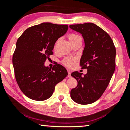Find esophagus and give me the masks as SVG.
<instances>
[{"label":"esophagus","instance_id":"esophagus-1","mask_svg":"<svg viewBox=\"0 0 130 130\" xmlns=\"http://www.w3.org/2000/svg\"><path fill=\"white\" fill-rule=\"evenodd\" d=\"M68 77H71V71L69 70H68Z\"/></svg>","mask_w":130,"mask_h":130}]
</instances>
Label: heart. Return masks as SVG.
Returning <instances> with one entry per match:
<instances>
[{
    "label": "heart",
    "instance_id": "b5f03b06",
    "mask_svg": "<svg viewBox=\"0 0 130 130\" xmlns=\"http://www.w3.org/2000/svg\"><path fill=\"white\" fill-rule=\"evenodd\" d=\"M78 39H81L80 36H79V35L76 34H71L69 36V39L70 42H72L74 40ZM57 42H56L54 44V49L56 48V46H57ZM76 60H77V59L76 57H65V59L62 60V63L65 66H66L68 68H72L74 66L75 63H76Z\"/></svg>",
    "mask_w": 130,
    "mask_h": 130
}]
</instances>
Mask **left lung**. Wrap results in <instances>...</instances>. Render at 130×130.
<instances>
[{
    "label": "left lung",
    "mask_w": 130,
    "mask_h": 130,
    "mask_svg": "<svg viewBox=\"0 0 130 130\" xmlns=\"http://www.w3.org/2000/svg\"><path fill=\"white\" fill-rule=\"evenodd\" d=\"M70 27L84 37L85 48L80 65L87 69L84 76L78 71L71 73L77 85L71 90L70 96L77 104H92L104 93L115 72V46L109 34L94 23L71 25Z\"/></svg>",
    "instance_id": "8db88e82"
}]
</instances>
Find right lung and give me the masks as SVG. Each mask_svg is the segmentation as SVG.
I'll list each match as a JSON object with an SVG mask.
<instances>
[{"instance_id": "right-lung-1", "label": "right lung", "mask_w": 130, "mask_h": 130, "mask_svg": "<svg viewBox=\"0 0 130 130\" xmlns=\"http://www.w3.org/2000/svg\"><path fill=\"white\" fill-rule=\"evenodd\" d=\"M68 29V25L42 23L26 29L17 40L12 56L15 80L29 99L42 101L50 98L56 84L68 75L60 64L56 63L52 69L44 65L53 54L56 42Z\"/></svg>"}]
</instances>
